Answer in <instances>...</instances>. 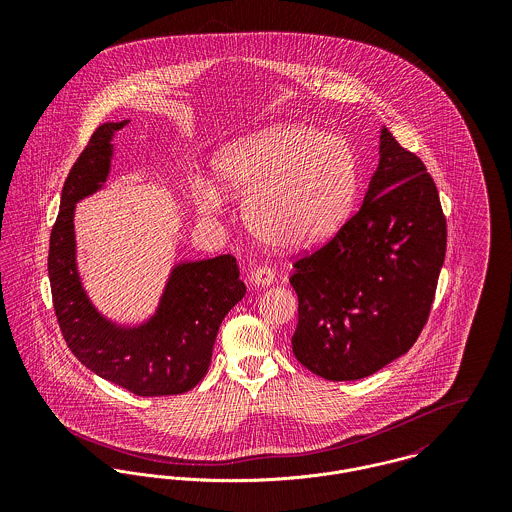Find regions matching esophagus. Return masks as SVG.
<instances>
[{
    "instance_id": "esophagus-1",
    "label": "esophagus",
    "mask_w": 512,
    "mask_h": 512,
    "mask_svg": "<svg viewBox=\"0 0 512 512\" xmlns=\"http://www.w3.org/2000/svg\"><path fill=\"white\" fill-rule=\"evenodd\" d=\"M250 282L258 286H270L276 282V272L272 266H258L250 272Z\"/></svg>"
}]
</instances>
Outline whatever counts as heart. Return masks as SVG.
<instances>
[{
  "mask_svg": "<svg viewBox=\"0 0 512 512\" xmlns=\"http://www.w3.org/2000/svg\"><path fill=\"white\" fill-rule=\"evenodd\" d=\"M215 177L224 195L244 200L248 228L268 244L303 248L323 240L345 217L357 187L351 146L309 126H272L220 149ZM220 195L207 187L201 209Z\"/></svg>",
  "mask_w": 512,
  "mask_h": 512,
  "instance_id": "1",
  "label": "heart"
}]
</instances>
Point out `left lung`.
Returning a JSON list of instances; mask_svg holds the SVG:
<instances>
[{
    "label": "left lung",
    "instance_id": "obj_1",
    "mask_svg": "<svg viewBox=\"0 0 512 512\" xmlns=\"http://www.w3.org/2000/svg\"><path fill=\"white\" fill-rule=\"evenodd\" d=\"M445 244L432 175L382 128L365 203L293 262L295 359L327 380H359L408 353L428 323Z\"/></svg>",
    "mask_w": 512,
    "mask_h": 512
}]
</instances>
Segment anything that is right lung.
<instances>
[{
    "label": "right lung",
    "mask_w": 512,
    "mask_h": 512,
    "mask_svg": "<svg viewBox=\"0 0 512 512\" xmlns=\"http://www.w3.org/2000/svg\"><path fill=\"white\" fill-rule=\"evenodd\" d=\"M126 122L98 126L63 185L49 240V280L61 333L74 357L98 376L136 396H173L207 374L224 315L244 297L232 254L179 264L157 313L142 327H116L96 313L80 288L74 264V203L106 181L112 134Z\"/></svg>",
    "instance_id": "add662e5"
}]
</instances>
